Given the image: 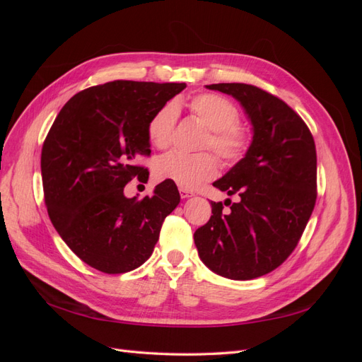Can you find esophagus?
Listing matches in <instances>:
<instances>
[{
  "label": "esophagus",
  "instance_id": "esophagus-1",
  "mask_svg": "<svg viewBox=\"0 0 362 362\" xmlns=\"http://www.w3.org/2000/svg\"><path fill=\"white\" fill-rule=\"evenodd\" d=\"M180 194H181L182 199H187V198H192V196H194V193L187 190V189H180Z\"/></svg>",
  "mask_w": 362,
  "mask_h": 362
}]
</instances>
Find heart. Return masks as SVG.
<instances>
[{
  "mask_svg": "<svg viewBox=\"0 0 362 362\" xmlns=\"http://www.w3.org/2000/svg\"><path fill=\"white\" fill-rule=\"evenodd\" d=\"M189 110L210 129L204 140V148H211L226 164L242 160L249 149L250 136L240 127L237 107L226 98L216 93H201L189 103ZM177 107L166 104L152 115L148 122V139L158 149H166L172 144ZM218 163L210 152L184 154L172 151L161 156L154 166L158 180L172 181L181 189L193 190L216 177Z\"/></svg>",
  "mask_w": 362,
  "mask_h": 362,
  "instance_id": "heart-1",
  "label": "heart"
}]
</instances>
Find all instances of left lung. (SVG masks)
<instances>
[{"label":"left lung","mask_w":362,"mask_h":362,"mask_svg":"<svg viewBox=\"0 0 362 362\" xmlns=\"http://www.w3.org/2000/svg\"><path fill=\"white\" fill-rule=\"evenodd\" d=\"M210 90L231 95L252 125L245 157L213 182L238 194L231 211L211 202L213 216L196 229L194 245L204 264L217 275L247 281L275 270L294 250L315 204L314 139L300 116L255 86L218 83Z\"/></svg>","instance_id":"8db88e82"}]
</instances>
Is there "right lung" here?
I'll list each match as a JSON object with an SVG mask.
<instances>
[{"label":"right lung","mask_w":362,"mask_h":362,"mask_svg":"<svg viewBox=\"0 0 362 362\" xmlns=\"http://www.w3.org/2000/svg\"><path fill=\"white\" fill-rule=\"evenodd\" d=\"M185 83L117 80L89 87L63 105L42 148L40 169L48 216L74 254L90 267L116 275L151 257L163 221L180 204L172 181L152 196L127 198L136 166L149 156L148 122Z\"/></svg>","instance_id":"add662e5"}]
</instances>
